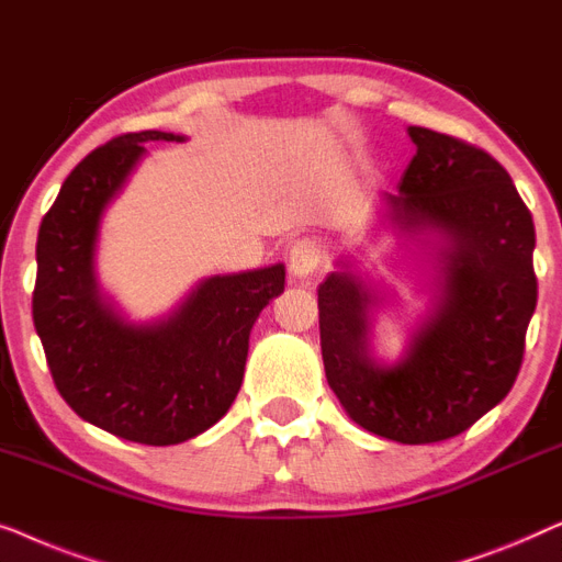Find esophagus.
<instances>
[{
  "label": "esophagus",
  "instance_id": "esophagus-1",
  "mask_svg": "<svg viewBox=\"0 0 562 562\" xmlns=\"http://www.w3.org/2000/svg\"><path fill=\"white\" fill-rule=\"evenodd\" d=\"M323 259H326L323 241L315 239V236H303L290 247V274L295 280L311 278L323 267Z\"/></svg>",
  "mask_w": 562,
  "mask_h": 562
}]
</instances>
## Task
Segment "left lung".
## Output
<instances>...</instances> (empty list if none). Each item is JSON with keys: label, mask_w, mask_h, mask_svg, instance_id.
Returning <instances> with one entry per match:
<instances>
[{"label": "left lung", "mask_w": 562, "mask_h": 562, "mask_svg": "<svg viewBox=\"0 0 562 562\" xmlns=\"http://www.w3.org/2000/svg\"><path fill=\"white\" fill-rule=\"evenodd\" d=\"M407 134L417 153L384 203L400 232L438 244L432 311L405 357L376 361L369 334L382 297L338 262L318 288V315L326 379L351 420L423 446L469 430L515 384L537 305L535 224L484 149L425 126Z\"/></svg>", "instance_id": "obj_1"}]
</instances>
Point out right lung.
I'll return each mask as SVG.
<instances>
[{"mask_svg": "<svg viewBox=\"0 0 562 562\" xmlns=\"http://www.w3.org/2000/svg\"><path fill=\"white\" fill-rule=\"evenodd\" d=\"M172 132H132L70 170L37 232L33 321L60 397L86 423L145 446H176L216 425L244 379L249 330L284 290V267L201 280L165 318L130 323L99 288L104 209Z\"/></svg>", "mask_w": 562, "mask_h": 562, "instance_id": "1", "label": "right lung"}]
</instances>
